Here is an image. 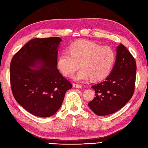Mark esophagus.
Here are the masks:
<instances>
[{
  "label": "esophagus",
  "mask_w": 148,
  "mask_h": 148,
  "mask_svg": "<svg viewBox=\"0 0 148 148\" xmlns=\"http://www.w3.org/2000/svg\"><path fill=\"white\" fill-rule=\"evenodd\" d=\"M72 86H73L74 88H82V86L79 85V84H76V83L72 84Z\"/></svg>",
  "instance_id": "esophagus-1"
}]
</instances>
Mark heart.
<instances>
[{
  "label": "heart",
  "mask_w": 148,
  "mask_h": 148,
  "mask_svg": "<svg viewBox=\"0 0 148 148\" xmlns=\"http://www.w3.org/2000/svg\"><path fill=\"white\" fill-rule=\"evenodd\" d=\"M69 51L60 55L58 68L65 76L71 77L81 65L82 68L74 77V80L78 81L90 77L93 81L104 79L111 72L116 59L115 52L111 47L101 46L89 40L72 44Z\"/></svg>",
  "instance_id": "heart-1"
}]
</instances>
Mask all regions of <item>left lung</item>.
I'll return each instance as SVG.
<instances>
[{
    "mask_svg": "<svg viewBox=\"0 0 148 148\" xmlns=\"http://www.w3.org/2000/svg\"><path fill=\"white\" fill-rule=\"evenodd\" d=\"M136 62L133 56L120 44L116 48L114 65L105 81L92 86L95 97L89 108L98 116L114 113L124 107L132 97L136 77Z\"/></svg>",
    "mask_w": 148,
    "mask_h": 148,
    "instance_id": "obj_1",
    "label": "left lung"
}]
</instances>
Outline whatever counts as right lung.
I'll use <instances>...</instances> for the list:
<instances>
[{
	"instance_id": "add662e5",
	"label": "right lung",
	"mask_w": 148,
	"mask_h": 148,
	"mask_svg": "<svg viewBox=\"0 0 148 148\" xmlns=\"http://www.w3.org/2000/svg\"><path fill=\"white\" fill-rule=\"evenodd\" d=\"M60 37L36 38L16 53L10 65V81L15 100L33 115L53 116L72 88L57 69Z\"/></svg>"
}]
</instances>
